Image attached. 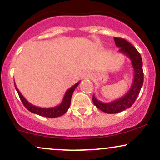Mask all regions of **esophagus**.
I'll return each instance as SVG.
<instances>
[{
    "label": "esophagus",
    "mask_w": 160,
    "mask_h": 160,
    "mask_svg": "<svg viewBox=\"0 0 160 160\" xmlns=\"http://www.w3.org/2000/svg\"><path fill=\"white\" fill-rule=\"evenodd\" d=\"M91 78V74H89V73H85L83 75L84 79H88V78Z\"/></svg>",
    "instance_id": "34e87169"
}]
</instances>
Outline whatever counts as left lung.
<instances>
[{
	"label": "left lung",
	"mask_w": 160,
	"mask_h": 160,
	"mask_svg": "<svg viewBox=\"0 0 160 160\" xmlns=\"http://www.w3.org/2000/svg\"><path fill=\"white\" fill-rule=\"evenodd\" d=\"M116 46L119 47V52L123 53L131 60L134 70V79L130 89L124 96L108 103H103L92 96L93 103L99 110L104 113H117L129 108L135 102L140 92L144 82L142 58L141 54L127 40L120 38H114Z\"/></svg>",
	"instance_id": "obj_1"
}]
</instances>
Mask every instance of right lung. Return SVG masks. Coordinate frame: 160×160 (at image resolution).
I'll use <instances>...</instances> for the list:
<instances>
[{
	"mask_svg": "<svg viewBox=\"0 0 160 160\" xmlns=\"http://www.w3.org/2000/svg\"><path fill=\"white\" fill-rule=\"evenodd\" d=\"M80 82H77L76 84H74V86H71L70 89L67 90L65 92V96H64L63 100H62V103L59 105H57L56 107L53 108H40L38 106L33 105L32 104L29 103L23 97V95L21 94L18 88L16 87L15 84V88L17 91L18 94L19 95V98L21 99L22 102L24 104L25 108L28 110L29 111H31L33 113H36L42 117H49V118H55V117H58L60 116L63 115L64 113H65L68 111V108L71 105V96H72L73 92L76 89V87L79 85Z\"/></svg>",
	"mask_w": 160,
	"mask_h": 160,
	"instance_id": "add662e5",
	"label": "right lung"
}]
</instances>
